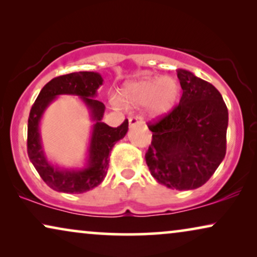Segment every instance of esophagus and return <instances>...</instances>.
I'll return each instance as SVG.
<instances>
[{
	"mask_svg": "<svg viewBox=\"0 0 257 257\" xmlns=\"http://www.w3.org/2000/svg\"><path fill=\"white\" fill-rule=\"evenodd\" d=\"M128 124L130 127H133L136 125H144V120L140 115H135V117H131L128 119Z\"/></svg>",
	"mask_w": 257,
	"mask_h": 257,
	"instance_id": "34e87169",
	"label": "esophagus"
}]
</instances>
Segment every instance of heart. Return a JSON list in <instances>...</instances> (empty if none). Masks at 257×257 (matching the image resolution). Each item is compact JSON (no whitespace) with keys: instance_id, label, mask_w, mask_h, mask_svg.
Wrapping results in <instances>:
<instances>
[{"instance_id":"1","label":"heart","mask_w":257,"mask_h":257,"mask_svg":"<svg viewBox=\"0 0 257 257\" xmlns=\"http://www.w3.org/2000/svg\"><path fill=\"white\" fill-rule=\"evenodd\" d=\"M180 92V83L174 77H153L126 83L121 87L120 98L128 106H145L146 113L151 118H161L177 106ZM113 104L117 107L121 105L119 99H114Z\"/></svg>"}]
</instances>
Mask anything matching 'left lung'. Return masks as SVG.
<instances>
[{
    "mask_svg": "<svg viewBox=\"0 0 257 257\" xmlns=\"http://www.w3.org/2000/svg\"><path fill=\"white\" fill-rule=\"evenodd\" d=\"M177 75L180 103L149 124L153 135L145 159L159 184L188 191L205 185L226 156L228 110L212 84L184 69Z\"/></svg>",
    "mask_w": 257,
    "mask_h": 257,
    "instance_id": "1",
    "label": "left lung"
}]
</instances>
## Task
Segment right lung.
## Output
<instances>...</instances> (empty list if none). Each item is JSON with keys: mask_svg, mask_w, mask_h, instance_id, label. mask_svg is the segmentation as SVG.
<instances>
[{"mask_svg": "<svg viewBox=\"0 0 257 257\" xmlns=\"http://www.w3.org/2000/svg\"><path fill=\"white\" fill-rule=\"evenodd\" d=\"M98 72L79 71L51 79L44 85L35 100L28 119V156L43 181L54 191L80 194L97 187L104 180L108 168V154L118 140L127 133L128 120L118 127L101 121L105 105L94 99L103 84ZM71 94L79 96L90 112L94 121L86 166L82 169H62L47 160L41 144L39 122L47 106L58 95Z\"/></svg>", "mask_w": 257, "mask_h": 257, "instance_id": "right-lung-1", "label": "right lung"}]
</instances>
